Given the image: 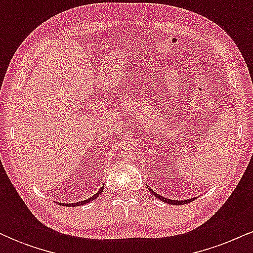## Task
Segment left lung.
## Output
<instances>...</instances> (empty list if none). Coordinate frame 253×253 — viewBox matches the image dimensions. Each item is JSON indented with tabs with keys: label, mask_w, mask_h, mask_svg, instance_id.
I'll use <instances>...</instances> for the list:
<instances>
[{
	"label": "left lung",
	"mask_w": 253,
	"mask_h": 253,
	"mask_svg": "<svg viewBox=\"0 0 253 253\" xmlns=\"http://www.w3.org/2000/svg\"><path fill=\"white\" fill-rule=\"evenodd\" d=\"M149 190L151 191V193H152V195H155V196L157 197V199L162 200V201H164V202H167V203H170V205H176V206H177V205H185V203L191 202V201H193V200H195V199H190V200H184V201H175V200L165 199V197L158 195V194H156L155 191H153L152 189H150V188H149Z\"/></svg>",
	"instance_id": "obj_1"
}]
</instances>
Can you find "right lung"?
<instances>
[{"instance_id": "1", "label": "right lung", "mask_w": 253, "mask_h": 253, "mask_svg": "<svg viewBox=\"0 0 253 253\" xmlns=\"http://www.w3.org/2000/svg\"><path fill=\"white\" fill-rule=\"evenodd\" d=\"M102 190H103V187L101 188V189L98 190L97 193L95 194V195H92L91 197H89L88 200H84V201H80V202H76V203H64V205L69 206V207H77V206H82V205H84V203H89L90 201H92V200L96 199V197H97L98 195H100L101 193H102ZM60 205H63V203H60Z\"/></svg>"}]
</instances>
